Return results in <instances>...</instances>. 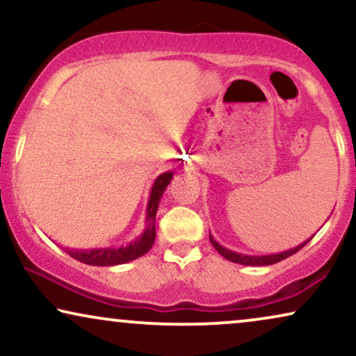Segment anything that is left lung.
Here are the masks:
<instances>
[{
    "instance_id": "8db88e82",
    "label": "left lung",
    "mask_w": 356,
    "mask_h": 356,
    "mask_svg": "<svg viewBox=\"0 0 356 356\" xmlns=\"http://www.w3.org/2000/svg\"><path fill=\"white\" fill-rule=\"evenodd\" d=\"M311 238H307L306 242L299 243L298 247L289 248V250H284V252H281V253H271V255H245V253H238V252L229 250V248L222 247V245H220V243L216 242V238L209 234V240H211L212 247H214L216 250H218L220 255L225 258V260L238 263V265H247V266H265V265H273V263H278L281 260H284V258L294 255V253L301 250V248L306 245V243Z\"/></svg>"
}]
</instances>
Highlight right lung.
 Instances as JSON below:
<instances>
[{
  "label": "right lung",
  "mask_w": 356,
  "mask_h": 356,
  "mask_svg": "<svg viewBox=\"0 0 356 356\" xmlns=\"http://www.w3.org/2000/svg\"><path fill=\"white\" fill-rule=\"evenodd\" d=\"M173 173L165 172L156 177L152 184L149 202H147V214H145V229L142 235H138L131 243L121 247H108V248H91V250H73V248H63L68 255L75 260L86 263L93 266H114L122 265V263L132 261L136 258L145 255L150 250L155 242V216L159 209L160 200L163 196L165 189L172 181Z\"/></svg>",
  "instance_id": "right-lung-1"
}]
</instances>
